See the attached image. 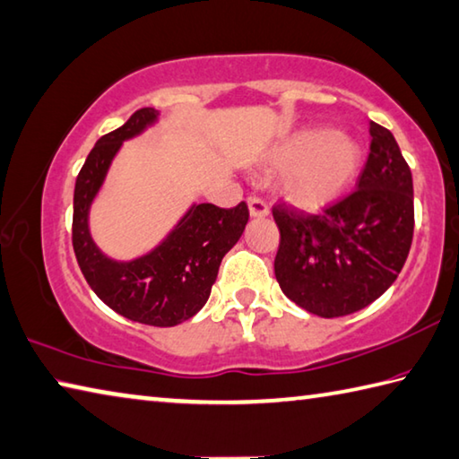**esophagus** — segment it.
<instances>
[{
    "mask_svg": "<svg viewBox=\"0 0 459 459\" xmlns=\"http://www.w3.org/2000/svg\"><path fill=\"white\" fill-rule=\"evenodd\" d=\"M248 212H251L253 219H261V216L269 214V204H266L263 198L251 196L248 198Z\"/></svg>",
    "mask_w": 459,
    "mask_h": 459,
    "instance_id": "esophagus-1",
    "label": "esophagus"
}]
</instances>
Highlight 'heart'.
<instances>
[{
	"instance_id": "b5f03b06",
	"label": "heart",
	"mask_w": 459,
	"mask_h": 459,
	"mask_svg": "<svg viewBox=\"0 0 459 459\" xmlns=\"http://www.w3.org/2000/svg\"><path fill=\"white\" fill-rule=\"evenodd\" d=\"M361 146L333 128H311L282 144L273 166L287 172L282 190L290 203L319 211L339 201L353 185L361 166Z\"/></svg>"
}]
</instances>
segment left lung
<instances>
[{"label": "left lung", "instance_id": "1", "mask_svg": "<svg viewBox=\"0 0 459 459\" xmlns=\"http://www.w3.org/2000/svg\"><path fill=\"white\" fill-rule=\"evenodd\" d=\"M357 190L321 214L273 206L281 232L274 277L290 301L333 319L371 305L394 285L413 238V180L394 134L369 124Z\"/></svg>", "mask_w": 459, "mask_h": 459}]
</instances>
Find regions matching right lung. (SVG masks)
Here are the masks:
<instances>
[{"mask_svg":"<svg viewBox=\"0 0 459 459\" xmlns=\"http://www.w3.org/2000/svg\"><path fill=\"white\" fill-rule=\"evenodd\" d=\"M156 120L154 108L136 110L91 148L74 188L72 245L88 285L112 311L130 321L174 327L208 301L222 256L247 227L248 206L193 204L160 245L132 261H114L100 251L90 235V206L124 140L143 134Z\"/></svg>","mask_w":459,"mask_h":459,"instance_id":"1","label":"right lung"}]
</instances>
